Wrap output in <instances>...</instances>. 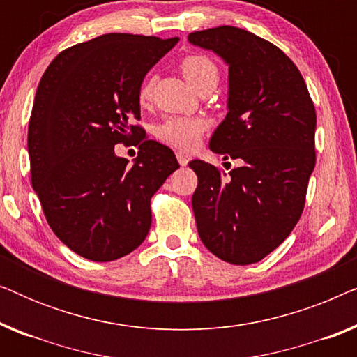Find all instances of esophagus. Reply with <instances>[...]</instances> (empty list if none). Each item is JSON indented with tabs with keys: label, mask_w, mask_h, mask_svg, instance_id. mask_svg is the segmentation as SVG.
Masks as SVG:
<instances>
[{
	"label": "esophagus",
	"mask_w": 357,
	"mask_h": 357,
	"mask_svg": "<svg viewBox=\"0 0 357 357\" xmlns=\"http://www.w3.org/2000/svg\"><path fill=\"white\" fill-rule=\"evenodd\" d=\"M188 155L187 154H183V153H177V160H178V164L182 165V167H185V165L188 164Z\"/></svg>",
	"instance_id": "esophagus-1"
}]
</instances>
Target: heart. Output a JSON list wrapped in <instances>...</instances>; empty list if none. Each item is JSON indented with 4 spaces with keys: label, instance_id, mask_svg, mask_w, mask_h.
Masks as SVG:
<instances>
[{
    "label": "heart",
    "instance_id": "obj_1",
    "mask_svg": "<svg viewBox=\"0 0 357 357\" xmlns=\"http://www.w3.org/2000/svg\"><path fill=\"white\" fill-rule=\"evenodd\" d=\"M182 73L188 84L195 89H202L206 86H216L219 81V68L211 58L206 55H195L185 56L180 63ZM153 94V79L143 81L139 87L138 99L141 104H146ZM208 130L206 120L195 119V116H172L167 119L164 123L159 125L158 136L162 143L172 146L175 149L190 151L199 143L204 131Z\"/></svg>",
    "mask_w": 357,
    "mask_h": 357
}]
</instances>
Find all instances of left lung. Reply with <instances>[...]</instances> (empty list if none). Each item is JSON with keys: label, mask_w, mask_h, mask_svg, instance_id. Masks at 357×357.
I'll list each match as a JSON object with an SVG mask.
<instances>
[{"label": "left lung", "mask_w": 357, "mask_h": 357, "mask_svg": "<svg viewBox=\"0 0 357 357\" xmlns=\"http://www.w3.org/2000/svg\"><path fill=\"white\" fill-rule=\"evenodd\" d=\"M188 42L229 66L227 115L209 149L241 162L226 178L204 160L188 164L198 175V234L218 258L250 265L286 241L304 209L315 167V107L297 66L265 38L221 26L190 33Z\"/></svg>", "instance_id": "1"}]
</instances>
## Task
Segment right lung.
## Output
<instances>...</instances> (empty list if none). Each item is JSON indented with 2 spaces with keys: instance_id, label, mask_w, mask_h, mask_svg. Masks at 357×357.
<instances>
[{
  "instance_id": "1",
  "label": "right lung",
  "mask_w": 357,
  "mask_h": 357,
  "mask_svg": "<svg viewBox=\"0 0 357 357\" xmlns=\"http://www.w3.org/2000/svg\"><path fill=\"white\" fill-rule=\"evenodd\" d=\"M178 37L105 33L63 50L38 82L29 121L32 187L55 236L77 255L112 261L138 248L151 198L180 165L148 139L138 92ZM136 140L131 166L114 144Z\"/></svg>"
}]
</instances>
